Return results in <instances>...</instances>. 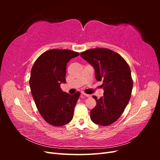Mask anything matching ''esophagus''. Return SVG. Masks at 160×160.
Returning <instances> with one entry per match:
<instances>
[{"label":"esophagus","instance_id":"esophagus-1","mask_svg":"<svg viewBox=\"0 0 160 160\" xmlns=\"http://www.w3.org/2000/svg\"><path fill=\"white\" fill-rule=\"evenodd\" d=\"M82 95H84L85 97H87V98H90L91 97V95H89V94H86V93H82Z\"/></svg>","mask_w":160,"mask_h":160}]
</instances>
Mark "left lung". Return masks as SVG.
Returning a JSON list of instances; mask_svg holds the SVG:
<instances>
[{
    "instance_id": "left-lung-1",
    "label": "left lung",
    "mask_w": 160,
    "mask_h": 160,
    "mask_svg": "<svg viewBox=\"0 0 160 160\" xmlns=\"http://www.w3.org/2000/svg\"><path fill=\"white\" fill-rule=\"evenodd\" d=\"M80 55L93 67L96 79L103 81V96L99 99L93 96L97 105L91 111V119L108 126L119 118L129 103L133 88L131 69L122 56L108 49H91Z\"/></svg>"
}]
</instances>
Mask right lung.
I'll return each instance as SVG.
<instances>
[{
  "label": "right lung",
  "mask_w": 160,
  "mask_h": 160,
  "mask_svg": "<svg viewBox=\"0 0 160 160\" xmlns=\"http://www.w3.org/2000/svg\"><path fill=\"white\" fill-rule=\"evenodd\" d=\"M79 55L67 49L49 50L38 57L32 67L29 84L34 101L42 118L53 126L64 125L73 118L80 93L68 94L60 85L66 82L67 62Z\"/></svg>",
  "instance_id": "1"
}]
</instances>
